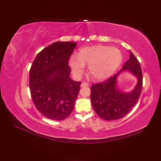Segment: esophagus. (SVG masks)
Instances as JSON below:
<instances>
[{"mask_svg":"<svg viewBox=\"0 0 161 161\" xmlns=\"http://www.w3.org/2000/svg\"><path fill=\"white\" fill-rule=\"evenodd\" d=\"M89 86V84H88L86 82H82L80 85L81 87H86V86Z\"/></svg>","mask_w":161,"mask_h":161,"instance_id":"34e87169","label":"esophagus"}]
</instances>
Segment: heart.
<instances>
[{"label": "heart", "instance_id": "heart-1", "mask_svg": "<svg viewBox=\"0 0 161 161\" xmlns=\"http://www.w3.org/2000/svg\"><path fill=\"white\" fill-rule=\"evenodd\" d=\"M122 59V54L118 49L98 45L81 48L77 56L70 58L69 65L77 77L83 74L84 66L88 65V73L92 78L104 80L114 73Z\"/></svg>", "mask_w": 161, "mask_h": 161}]
</instances>
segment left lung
<instances>
[{"mask_svg":"<svg viewBox=\"0 0 161 161\" xmlns=\"http://www.w3.org/2000/svg\"><path fill=\"white\" fill-rule=\"evenodd\" d=\"M129 53V59L118 73L104 82L93 84L91 88V100L94 111L105 120H115L125 117L141 95L142 87L141 65L131 51ZM125 71L131 73L137 79V84L129 92L122 90L117 85L118 76Z\"/></svg>","mask_w":161,"mask_h":161,"instance_id":"8db88e82","label":"left lung"}]
</instances>
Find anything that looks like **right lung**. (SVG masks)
Returning <instances> with one entry per match:
<instances>
[{"mask_svg":"<svg viewBox=\"0 0 161 161\" xmlns=\"http://www.w3.org/2000/svg\"><path fill=\"white\" fill-rule=\"evenodd\" d=\"M76 46L75 42H54L37 54L30 68L32 101L48 119L62 120L73 110L81 82L70 77L68 60Z\"/></svg>","mask_w":161,"mask_h":161,"instance_id":"1","label":"right lung"}]
</instances>
